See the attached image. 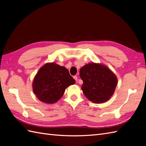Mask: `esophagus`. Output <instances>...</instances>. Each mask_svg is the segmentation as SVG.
Masks as SVG:
<instances>
[{"label":"esophagus","mask_w":146,"mask_h":146,"mask_svg":"<svg viewBox=\"0 0 146 146\" xmlns=\"http://www.w3.org/2000/svg\"><path fill=\"white\" fill-rule=\"evenodd\" d=\"M74 78L75 79V80H76L77 82V80H78V77L77 76H74Z\"/></svg>","instance_id":"1"}]
</instances>
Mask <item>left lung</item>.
Returning <instances> with one entry per match:
<instances>
[{
    "label": "left lung",
    "mask_w": 146,
    "mask_h": 146,
    "mask_svg": "<svg viewBox=\"0 0 146 146\" xmlns=\"http://www.w3.org/2000/svg\"><path fill=\"white\" fill-rule=\"evenodd\" d=\"M80 76L83 82V94L95 104L108 100L117 84L116 75L107 66L99 63H90L83 66L80 70Z\"/></svg>",
    "instance_id": "left-lung-1"
}]
</instances>
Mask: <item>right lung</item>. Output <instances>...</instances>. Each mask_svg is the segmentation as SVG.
<instances>
[{
	"label": "right lung",
	"mask_w": 146,
	"mask_h": 146,
	"mask_svg": "<svg viewBox=\"0 0 146 146\" xmlns=\"http://www.w3.org/2000/svg\"><path fill=\"white\" fill-rule=\"evenodd\" d=\"M75 80L64 66L48 63L41 67L33 82V90L42 102L52 104L62 98L66 88L74 85Z\"/></svg>",
	"instance_id": "1"
}]
</instances>
